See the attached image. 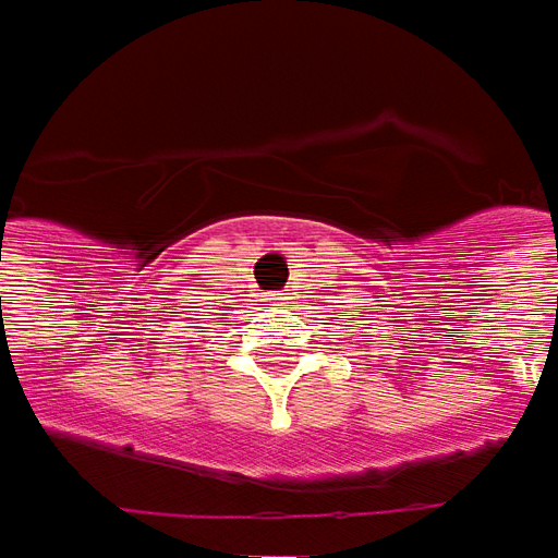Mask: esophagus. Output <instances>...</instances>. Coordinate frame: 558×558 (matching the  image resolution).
<instances>
[{"instance_id":"1","label":"esophagus","mask_w":558,"mask_h":558,"mask_svg":"<svg viewBox=\"0 0 558 558\" xmlns=\"http://www.w3.org/2000/svg\"><path fill=\"white\" fill-rule=\"evenodd\" d=\"M268 300H275V303H287V300H290V296H287V293H271V296H268Z\"/></svg>"}]
</instances>
